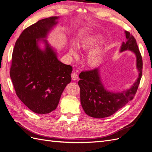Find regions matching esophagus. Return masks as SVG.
Segmentation results:
<instances>
[{"mask_svg":"<svg viewBox=\"0 0 152 152\" xmlns=\"http://www.w3.org/2000/svg\"><path fill=\"white\" fill-rule=\"evenodd\" d=\"M71 77L72 80H77L78 79V76L75 72H72L71 74Z\"/></svg>","mask_w":152,"mask_h":152,"instance_id":"esophagus-1","label":"esophagus"}]
</instances>
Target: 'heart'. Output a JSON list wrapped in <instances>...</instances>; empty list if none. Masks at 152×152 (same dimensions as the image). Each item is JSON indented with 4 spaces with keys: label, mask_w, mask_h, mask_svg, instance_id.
<instances>
[{
    "label": "heart",
    "mask_w": 152,
    "mask_h": 152,
    "mask_svg": "<svg viewBox=\"0 0 152 152\" xmlns=\"http://www.w3.org/2000/svg\"><path fill=\"white\" fill-rule=\"evenodd\" d=\"M102 40V37L99 35H93L85 37L80 42L79 48L84 50L91 49L99 43ZM70 54L73 56H77V53L76 49L72 46L70 48ZM104 50L102 48H98L89 53L88 56V61L89 64L91 66H96L102 62Z\"/></svg>",
    "instance_id": "b5f03b06"
}]
</instances>
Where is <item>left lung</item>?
<instances>
[{"mask_svg": "<svg viewBox=\"0 0 152 152\" xmlns=\"http://www.w3.org/2000/svg\"><path fill=\"white\" fill-rule=\"evenodd\" d=\"M125 33L126 42H123L120 52L130 50L135 55L138 78L129 89L121 92H113L108 91L103 85L99 67L81 72L79 76L81 80L78 81L81 103L86 114L89 116L103 118L113 115L133 99L137 93L142 75V58L136 39L129 32L125 31Z\"/></svg>", "mask_w": 152, "mask_h": 152, "instance_id": "left-lung-1", "label": "left lung"}]
</instances>
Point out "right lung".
<instances>
[{
	"label": "right lung",
	"instance_id": "right-lung-1",
	"mask_svg": "<svg viewBox=\"0 0 152 152\" xmlns=\"http://www.w3.org/2000/svg\"><path fill=\"white\" fill-rule=\"evenodd\" d=\"M59 17L37 21L24 29L13 50L10 76L17 96L32 111L47 114L56 109L71 82L72 67L61 63L46 40ZM41 42L45 48L39 47Z\"/></svg>",
	"mask_w": 152,
	"mask_h": 152
}]
</instances>
